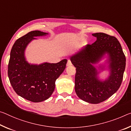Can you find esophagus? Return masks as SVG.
<instances>
[{
	"mask_svg": "<svg viewBox=\"0 0 131 131\" xmlns=\"http://www.w3.org/2000/svg\"><path fill=\"white\" fill-rule=\"evenodd\" d=\"M72 65V64L71 61H70V60L68 59L67 63H66V66H71Z\"/></svg>",
	"mask_w": 131,
	"mask_h": 131,
	"instance_id": "34e87169",
	"label": "esophagus"
}]
</instances>
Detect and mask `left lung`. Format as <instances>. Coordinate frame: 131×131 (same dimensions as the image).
Returning <instances> with one entry per match:
<instances>
[{"instance_id": "8db88e82", "label": "left lung", "mask_w": 131, "mask_h": 131, "mask_svg": "<svg viewBox=\"0 0 131 131\" xmlns=\"http://www.w3.org/2000/svg\"><path fill=\"white\" fill-rule=\"evenodd\" d=\"M97 40L88 44L70 57L76 68L74 89L78 96L86 102L98 104L113 95L121 86L126 65V58L121 45L115 37L103 32L92 34ZM107 56H106V55ZM105 56L109 75L104 80L99 78L106 66L95 64Z\"/></svg>"}]
</instances>
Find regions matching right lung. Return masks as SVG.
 <instances>
[{
  "label": "right lung",
  "instance_id": "obj_1",
  "mask_svg": "<svg viewBox=\"0 0 131 131\" xmlns=\"http://www.w3.org/2000/svg\"><path fill=\"white\" fill-rule=\"evenodd\" d=\"M48 33L32 31L20 37L14 42L10 52L8 76L14 90L23 98L34 103L49 99L55 88V81L63 73L67 59L57 63H28L25 57L27 47L36 37Z\"/></svg>",
  "mask_w": 131,
  "mask_h": 131
}]
</instances>
